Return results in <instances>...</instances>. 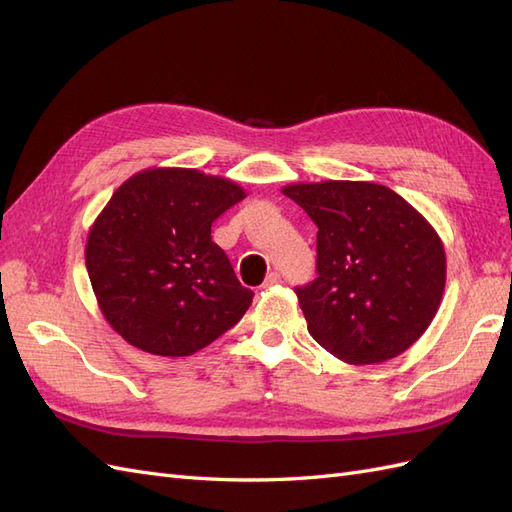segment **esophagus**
I'll list each match as a JSON object with an SVG mask.
<instances>
[{"mask_svg": "<svg viewBox=\"0 0 512 512\" xmlns=\"http://www.w3.org/2000/svg\"><path fill=\"white\" fill-rule=\"evenodd\" d=\"M282 282V277H280V273H277V271H271L269 275H267V280H265V284H262V286H265V288H271V286H277V284H280Z\"/></svg>", "mask_w": 512, "mask_h": 512, "instance_id": "1", "label": "esophagus"}]
</instances>
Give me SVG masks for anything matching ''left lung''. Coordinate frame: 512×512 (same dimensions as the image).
<instances>
[{
	"label": "left lung",
	"mask_w": 512,
	"mask_h": 512,
	"mask_svg": "<svg viewBox=\"0 0 512 512\" xmlns=\"http://www.w3.org/2000/svg\"><path fill=\"white\" fill-rule=\"evenodd\" d=\"M282 192L318 226V277L294 290L309 335L350 365L406 352L442 303L446 254L436 228L380 183L329 179Z\"/></svg>",
	"instance_id": "left-lung-1"
}]
</instances>
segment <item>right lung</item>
<instances>
[{"mask_svg": "<svg viewBox=\"0 0 512 512\" xmlns=\"http://www.w3.org/2000/svg\"><path fill=\"white\" fill-rule=\"evenodd\" d=\"M247 194L196 168L156 166L123 181L91 224L85 265L106 322L138 350L190 356L237 324L239 284L211 224Z\"/></svg>", "mask_w": 512, "mask_h": 512, "instance_id": "add662e5", "label": "right lung"}]
</instances>
